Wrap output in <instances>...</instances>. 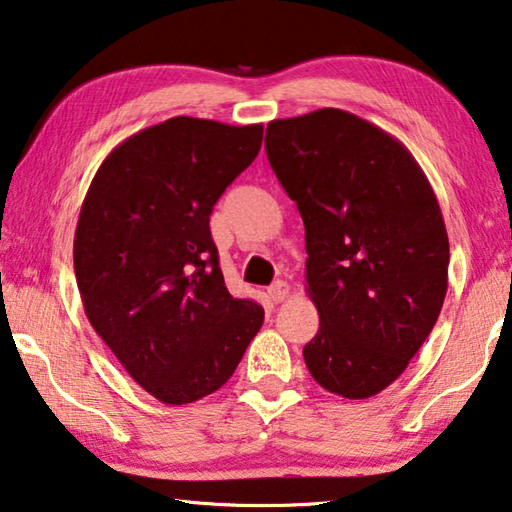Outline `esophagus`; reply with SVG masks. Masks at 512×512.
<instances>
[{
	"label": "esophagus",
	"mask_w": 512,
	"mask_h": 512,
	"mask_svg": "<svg viewBox=\"0 0 512 512\" xmlns=\"http://www.w3.org/2000/svg\"><path fill=\"white\" fill-rule=\"evenodd\" d=\"M288 293H291V286H288V284L282 282V280H277V282H273L271 286H268V297H271V300H273L275 304L284 302L286 297H288Z\"/></svg>",
	"instance_id": "1"
}]
</instances>
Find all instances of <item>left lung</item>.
<instances>
[{"label":"left lung","mask_w":512,"mask_h":512,"mask_svg":"<svg viewBox=\"0 0 512 512\" xmlns=\"http://www.w3.org/2000/svg\"><path fill=\"white\" fill-rule=\"evenodd\" d=\"M266 154L304 221L320 313L306 367L331 394L376 396L430 336L448 291L432 185L401 141L333 107L268 123Z\"/></svg>","instance_id":"1"}]
</instances>
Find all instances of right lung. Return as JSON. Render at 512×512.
<instances>
[{
    "label": "right lung",
    "mask_w": 512,
    "mask_h": 512,
    "mask_svg": "<svg viewBox=\"0 0 512 512\" xmlns=\"http://www.w3.org/2000/svg\"><path fill=\"white\" fill-rule=\"evenodd\" d=\"M262 138L264 125L170 118L111 150L82 201L73 268L85 313L161 403L217 392L262 329V306L228 293L210 235L212 208Z\"/></svg>",
    "instance_id": "obj_1"
}]
</instances>
